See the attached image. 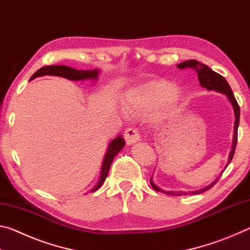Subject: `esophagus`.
<instances>
[{
  "mask_svg": "<svg viewBox=\"0 0 250 250\" xmlns=\"http://www.w3.org/2000/svg\"><path fill=\"white\" fill-rule=\"evenodd\" d=\"M125 139L126 145L132 146V145H134V143H137L139 140H140V133H139V131L137 129L129 128L125 130Z\"/></svg>",
  "mask_w": 250,
  "mask_h": 250,
  "instance_id": "obj_1",
  "label": "esophagus"
}]
</instances>
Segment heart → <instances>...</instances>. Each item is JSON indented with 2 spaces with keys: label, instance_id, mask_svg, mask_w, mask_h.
Wrapping results in <instances>:
<instances>
[{
  "label": "heart",
  "instance_id": "1",
  "mask_svg": "<svg viewBox=\"0 0 250 250\" xmlns=\"http://www.w3.org/2000/svg\"><path fill=\"white\" fill-rule=\"evenodd\" d=\"M182 98V89L166 79H153L131 88L125 96V108L131 115H143L155 108L162 118L174 109Z\"/></svg>",
  "mask_w": 250,
  "mask_h": 250
}]
</instances>
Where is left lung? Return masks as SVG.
<instances>
[{"mask_svg": "<svg viewBox=\"0 0 250 250\" xmlns=\"http://www.w3.org/2000/svg\"><path fill=\"white\" fill-rule=\"evenodd\" d=\"M177 68L180 69H185V68H191L194 69L197 73V78H198V82H200V84L203 88H206L207 90H215L217 92H221V94L226 95V97L229 100V103L232 105V109H234V113H235V124H234V137H232V145H231V150H230V153L229 156H228V164L230 163V161L232 159V156H234L235 153V149H236V143H237V131H238V125H239V116H240V110H239V105L237 104V101L235 99V96L232 94L231 91V88L229 84H228L227 80L223 77L222 75H219L217 73H215L214 70H211L208 66L203 64L201 62H197L195 59H192V61H186L181 62V64L177 65ZM228 167V166H227ZM222 175V173H221ZM219 175L216 180L214 182H211L209 185L205 186V188H203L201 189H196V191H192V192H188L189 194H200L207 191V189H209L210 188H213L214 184L216 183L218 181ZM150 183L152 185V188H153L155 191L158 192H162L164 194H167V195H172V196H176V195H186V192H176V191H164V189H161L160 188H158L154 183L153 181H152V177L150 180Z\"/></svg>", "mask_w": 250, "mask_h": 250, "instance_id": "obj_1", "label": "left lung"}]
</instances>
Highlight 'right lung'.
<instances>
[{
	"label": "right lung",
	"instance_id": "1",
	"mask_svg": "<svg viewBox=\"0 0 250 250\" xmlns=\"http://www.w3.org/2000/svg\"><path fill=\"white\" fill-rule=\"evenodd\" d=\"M100 70L99 69H92V70H79V69H75L71 68V67L68 66H64V65H53V66H45L42 67L41 69H39L34 74L31 79L33 80L37 77H42V76H58V77H62L69 80H74V82H80V80H87V79H92L96 80L98 79ZM125 142L124 140V138L121 135H118L116 139L109 143L107 152H105L104 162H103V167H101V173H100V177L98 183L95 185V188H91L90 192H95L98 189L107 177L108 173H109V168L110 166H111L113 159L115 156L119 153V152L122 150V147L125 146Z\"/></svg>",
	"mask_w": 250,
	"mask_h": 250
}]
</instances>
